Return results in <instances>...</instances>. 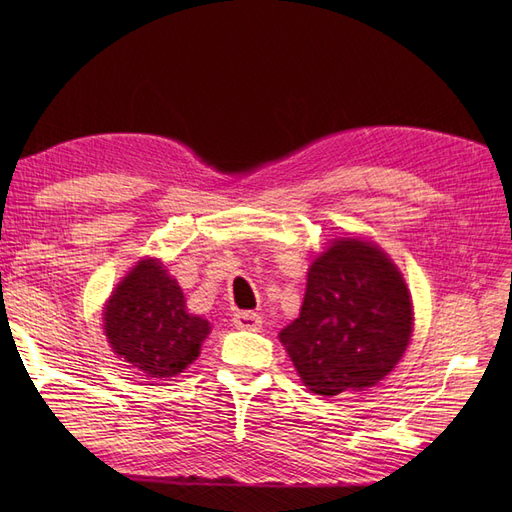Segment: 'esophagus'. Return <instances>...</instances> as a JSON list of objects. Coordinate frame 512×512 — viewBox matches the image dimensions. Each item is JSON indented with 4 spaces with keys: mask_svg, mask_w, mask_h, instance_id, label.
Returning a JSON list of instances; mask_svg holds the SVG:
<instances>
[{
    "mask_svg": "<svg viewBox=\"0 0 512 512\" xmlns=\"http://www.w3.org/2000/svg\"><path fill=\"white\" fill-rule=\"evenodd\" d=\"M232 322H235V327L239 329H247V331H256L262 327V316L256 312H235L232 316Z\"/></svg>",
    "mask_w": 512,
    "mask_h": 512,
    "instance_id": "obj_1",
    "label": "esophagus"
}]
</instances>
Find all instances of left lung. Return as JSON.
I'll use <instances>...</instances> for the list:
<instances>
[{
	"label": "left lung",
	"mask_w": 512,
	"mask_h": 512,
	"mask_svg": "<svg viewBox=\"0 0 512 512\" xmlns=\"http://www.w3.org/2000/svg\"><path fill=\"white\" fill-rule=\"evenodd\" d=\"M410 333L412 301L391 258L367 241L339 239L309 267L301 314L280 342L309 391L333 397L378 384Z\"/></svg>",
	"instance_id": "8db88e82"
}]
</instances>
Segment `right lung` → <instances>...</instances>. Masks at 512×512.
I'll list each match as a JSON object with an SVG mask.
<instances>
[{
	"mask_svg": "<svg viewBox=\"0 0 512 512\" xmlns=\"http://www.w3.org/2000/svg\"><path fill=\"white\" fill-rule=\"evenodd\" d=\"M104 331L123 361L149 378H170L196 359L209 322L185 312L179 284L158 260H141L108 301Z\"/></svg>",
	"mask_w": 512,
	"mask_h": 512,
	"instance_id": "1",
	"label": "right lung"
}]
</instances>
